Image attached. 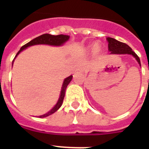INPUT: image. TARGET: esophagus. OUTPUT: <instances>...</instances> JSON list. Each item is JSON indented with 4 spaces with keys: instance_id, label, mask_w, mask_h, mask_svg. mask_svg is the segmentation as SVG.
I'll list each match as a JSON object with an SVG mask.
<instances>
[{
    "instance_id": "obj_1",
    "label": "esophagus",
    "mask_w": 149,
    "mask_h": 149,
    "mask_svg": "<svg viewBox=\"0 0 149 149\" xmlns=\"http://www.w3.org/2000/svg\"><path fill=\"white\" fill-rule=\"evenodd\" d=\"M76 72H84V66H81V65H79L78 67L77 68V70H76Z\"/></svg>"
}]
</instances>
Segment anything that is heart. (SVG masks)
<instances>
[{
	"instance_id": "heart-1",
	"label": "heart",
	"mask_w": 149,
	"mask_h": 149,
	"mask_svg": "<svg viewBox=\"0 0 149 149\" xmlns=\"http://www.w3.org/2000/svg\"><path fill=\"white\" fill-rule=\"evenodd\" d=\"M87 51H93L95 52L96 53H97L100 51V49L98 48L97 45H93V46H90L87 48Z\"/></svg>"
}]
</instances>
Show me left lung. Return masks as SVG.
<instances>
[{"label":"left lung","instance_id":"8db88e82","mask_svg":"<svg viewBox=\"0 0 149 149\" xmlns=\"http://www.w3.org/2000/svg\"><path fill=\"white\" fill-rule=\"evenodd\" d=\"M108 42V50L111 52V54H129L135 58L139 65H141L140 58L134 52L132 51V48L129 47L127 44L119 42L113 38H107Z\"/></svg>","mask_w":149,"mask_h":149}]
</instances>
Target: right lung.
<instances>
[{"mask_svg":"<svg viewBox=\"0 0 149 149\" xmlns=\"http://www.w3.org/2000/svg\"><path fill=\"white\" fill-rule=\"evenodd\" d=\"M70 38V36H65V35H58V36H52V35H49V34H43L42 36H38L37 38H34L31 41H30L29 42H28L27 44H25L24 45H23L20 50L17 52V55L15 56V58L17 57V56L22 51H23L24 49H25L26 48L29 47V46H31V45H55V46H60V45H63L65 42H67ZM14 58V60H15ZM14 60L12 62L14 63ZM72 76H70L67 78H65L64 79L63 84V86H62V90H61L60 96H59V98L58 100V102L57 104L55 105L53 108L50 110L48 113L43 114V115L39 116V118H45V117H48V116L51 115L53 113H55L56 111H57L58 109L60 108V107L62 106L63 102V99H64V97H65V89L67 87L68 84H70V81L72 80Z\"/></svg>","mask_w":149,"mask_h":149,"instance_id":"right-lung-1","label":"right lung"}]
</instances>
